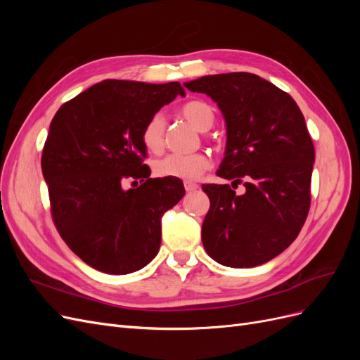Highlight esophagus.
<instances>
[{"label": "esophagus", "instance_id": "34e87169", "mask_svg": "<svg viewBox=\"0 0 360 360\" xmlns=\"http://www.w3.org/2000/svg\"><path fill=\"white\" fill-rule=\"evenodd\" d=\"M200 186L197 183H192V181H184V189H186V192H193L197 191Z\"/></svg>", "mask_w": 360, "mask_h": 360}]
</instances>
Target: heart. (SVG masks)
Returning <instances> with one entry per match:
<instances>
[{"label":"heart","instance_id":"b5f03b06","mask_svg":"<svg viewBox=\"0 0 360 360\" xmlns=\"http://www.w3.org/2000/svg\"><path fill=\"white\" fill-rule=\"evenodd\" d=\"M181 117L195 129L207 130L214 122L213 108L202 101H191L180 108ZM165 138V120L160 114L151 115L141 130L143 146L151 151L159 153ZM210 156L202 151L192 155H167L155 162V171L160 177H172L180 180H197L210 168Z\"/></svg>","mask_w":360,"mask_h":360}]
</instances>
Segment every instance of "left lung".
Segmentation results:
<instances>
[{
  "mask_svg": "<svg viewBox=\"0 0 360 360\" xmlns=\"http://www.w3.org/2000/svg\"><path fill=\"white\" fill-rule=\"evenodd\" d=\"M205 93L226 123L225 158L217 176L230 184H202L210 200L201 238L214 261L255 267L285 250L311 207L315 150L292 97L248 72L202 76L184 84ZM247 192L236 195L237 184Z\"/></svg>",
  "mask_w": 360,
  "mask_h": 360,
  "instance_id": "8db88e82",
  "label": "left lung"
}]
</instances>
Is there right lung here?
I'll list each match as a JSON object with an SVG mask.
<instances>
[{"label": "right lung", "instance_id": "add662e5", "mask_svg": "<svg viewBox=\"0 0 360 360\" xmlns=\"http://www.w3.org/2000/svg\"><path fill=\"white\" fill-rule=\"evenodd\" d=\"M184 94L179 82L106 79L61 105L41 153L51 214L84 263L110 275L147 266L160 248V217L184 195L179 179H150L141 130ZM126 179L141 184L124 190Z\"/></svg>", "mask_w": 360, "mask_h": 360}]
</instances>
